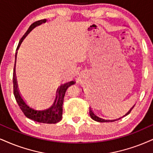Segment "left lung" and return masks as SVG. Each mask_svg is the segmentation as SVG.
<instances>
[{
	"instance_id": "left-lung-1",
	"label": "left lung",
	"mask_w": 153,
	"mask_h": 153,
	"mask_svg": "<svg viewBox=\"0 0 153 153\" xmlns=\"http://www.w3.org/2000/svg\"><path fill=\"white\" fill-rule=\"evenodd\" d=\"M134 106H135V105H133V106L132 107L131 109H130V111L127 113V114L125 115V116H126V115H128V114H129L130 113H131V111H132V109L133 108V107H134ZM89 114H90V116H91V118H92V119L94 120H96V121L101 122V123H103V122H114V121H116V120H119L120 118H122V117H121V118H117V119H112V120H111V119H105V118H101V117H99L98 116H97V115H96L93 112V111H92L91 108H89ZM125 116H123V117H124Z\"/></svg>"
}]
</instances>
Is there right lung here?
<instances>
[{"mask_svg": "<svg viewBox=\"0 0 153 153\" xmlns=\"http://www.w3.org/2000/svg\"><path fill=\"white\" fill-rule=\"evenodd\" d=\"M47 22L46 19H43V20H38V21L35 22L30 26L29 29L25 33V35L20 39V42H19L18 48L20 46L22 41L25 38L26 36L29 34L37 26L40 25L41 24L45 23ZM16 66V65H15ZM13 94H14L15 98L18 103V104L21 109L23 114H25L27 118L32 119L38 123H56L59 122L62 118V112H63V108H62V105L64 102V97H65V92L69 86L74 84V81L65 83L60 85L59 88H57L56 92L55 99L54 101L52 103L50 106L48 108H36L30 105L28 103L25 101L22 96L20 95V91L18 90V84H17V81L16 79V73H13Z\"/></svg>", "mask_w": 153, "mask_h": 153, "instance_id": "right-lung-1", "label": "right lung"}]
</instances>
